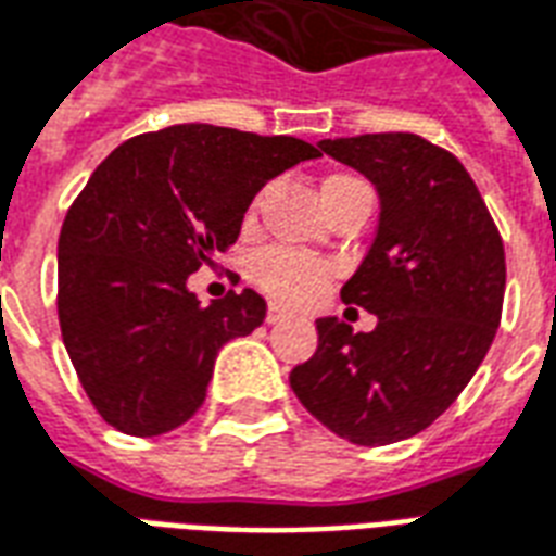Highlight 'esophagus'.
Here are the masks:
<instances>
[{"instance_id": "34e87169", "label": "esophagus", "mask_w": 556, "mask_h": 556, "mask_svg": "<svg viewBox=\"0 0 556 556\" xmlns=\"http://www.w3.org/2000/svg\"><path fill=\"white\" fill-rule=\"evenodd\" d=\"M286 318H291V315L286 309H279V306H270V309H267V324H282Z\"/></svg>"}]
</instances>
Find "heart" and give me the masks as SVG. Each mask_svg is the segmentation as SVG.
Returning <instances> with one entry per match:
<instances>
[{
    "label": "heart",
    "instance_id": "obj_1",
    "mask_svg": "<svg viewBox=\"0 0 556 556\" xmlns=\"http://www.w3.org/2000/svg\"><path fill=\"white\" fill-rule=\"evenodd\" d=\"M267 191L253 200V208L250 215H256V208L262 205ZM356 194H371V188L365 179L353 174H332L324 179L320 185V197H324V205L332 208L341 200ZM330 265L320 262L315 256H306V253H298V250H286V247H274V250H265L253 258L250 265V279L256 282L258 289L265 291L267 298L277 300V303H289V306H300L318 294L327 279H330Z\"/></svg>",
    "mask_w": 556,
    "mask_h": 556
}]
</instances>
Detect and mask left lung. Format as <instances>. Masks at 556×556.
<instances>
[{"mask_svg":"<svg viewBox=\"0 0 556 556\" xmlns=\"http://www.w3.org/2000/svg\"><path fill=\"white\" fill-rule=\"evenodd\" d=\"M380 194V224L341 300L377 315L371 332L318 318V351L291 389L353 445L421 433L454 404L495 339L507 265L475 179L409 131L320 141Z\"/></svg>","mask_w":556,"mask_h":556,"instance_id":"8db88e82","label":"left lung"}]
</instances>
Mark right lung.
<instances>
[{
    "label": "right lung",
    "mask_w": 556,
    "mask_h": 556,
    "mask_svg": "<svg viewBox=\"0 0 556 556\" xmlns=\"http://www.w3.org/2000/svg\"><path fill=\"white\" fill-rule=\"evenodd\" d=\"M318 155L289 135L182 123L129 138L93 170L61 226L59 320L111 427L162 435L203 406L217 351L267 306L253 289L203 306L188 277L236 244L265 182Z\"/></svg>",
    "instance_id": "right-lung-1"
}]
</instances>
